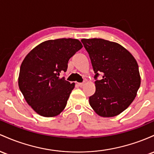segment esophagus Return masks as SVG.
Here are the masks:
<instances>
[{"mask_svg":"<svg viewBox=\"0 0 154 154\" xmlns=\"http://www.w3.org/2000/svg\"><path fill=\"white\" fill-rule=\"evenodd\" d=\"M84 84H85V82H83V83H79V84H78V85H79V86H80V87H82V86H84Z\"/></svg>","mask_w":154,"mask_h":154,"instance_id":"1","label":"esophagus"}]
</instances>
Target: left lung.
Wrapping results in <instances>:
<instances>
[{
	"label": "left lung",
	"mask_w": 154,
	"mask_h": 154,
	"mask_svg": "<svg viewBox=\"0 0 154 154\" xmlns=\"http://www.w3.org/2000/svg\"><path fill=\"white\" fill-rule=\"evenodd\" d=\"M91 59L96 91L89 97V105L101 117H113L132 103L140 86L139 68L132 54L122 45L102 38L82 39Z\"/></svg>",
	"instance_id": "left-lung-1"
}]
</instances>
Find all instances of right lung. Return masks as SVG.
<instances>
[{
  "instance_id": "right-lung-1",
  "label": "right lung",
  "mask_w": 154,
  "mask_h": 154,
  "mask_svg": "<svg viewBox=\"0 0 154 154\" xmlns=\"http://www.w3.org/2000/svg\"><path fill=\"white\" fill-rule=\"evenodd\" d=\"M82 47L78 39L49 40L26 55L18 84L27 104L38 114L54 117L65 109L75 83L60 78V72L67 71L70 58Z\"/></svg>"
}]
</instances>
